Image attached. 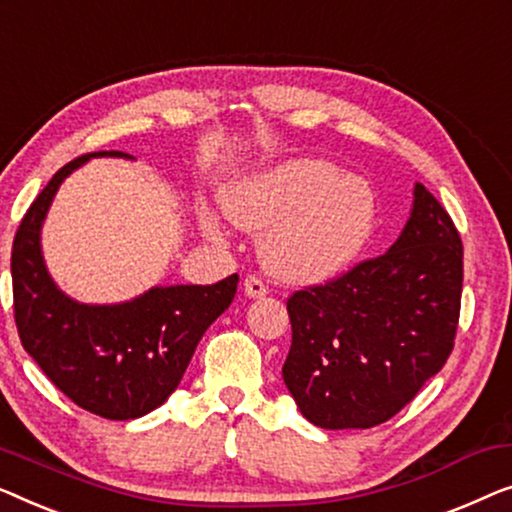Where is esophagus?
<instances>
[{"label":"esophagus","mask_w":512,"mask_h":512,"mask_svg":"<svg viewBox=\"0 0 512 512\" xmlns=\"http://www.w3.org/2000/svg\"><path fill=\"white\" fill-rule=\"evenodd\" d=\"M243 292H246V297L250 299H262L266 297V292H269V287L255 276H246V280H243Z\"/></svg>","instance_id":"34e87169"}]
</instances>
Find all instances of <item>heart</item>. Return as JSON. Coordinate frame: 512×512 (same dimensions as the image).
Masks as SVG:
<instances>
[{"instance_id": "heart-1", "label": "heart", "mask_w": 512, "mask_h": 512, "mask_svg": "<svg viewBox=\"0 0 512 512\" xmlns=\"http://www.w3.org/2000/svg\"><path fill=\"white\" fill-rule=\"evenodd\" d=\"M227 218L262 232L259 257L285 283H320L341 273L369 241L376 197L362 176L299 157L280 162L222 192ZM218 232L213 213L201 215Z\"/></svg>"}]
</instances>
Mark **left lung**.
Returning <instances> with one entry per match:
<instances>
[{
	"mask_svg": "<svg viewBox=\"0 0 512 512\" xmlns=\"http://www.w3.org/2000/svg\"><path fill=\"white\" fill-rule=\"evenodd\" d=\"M464 250L438 199L415 183L410 218L385 255L287 299L283 380L322 429H369L399 413L448 362Z\"/></svg>",
	"mask_w": 512,
	"mask_h": 512,
	"instance_id": "8db88e82",
	"label": "left lung"
}]
</instances>
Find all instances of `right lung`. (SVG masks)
I'll return each instance as SVG.
<instances>
[{
  "label": "right lung",
  "mask_w": 512,
  "mask_h": 512,
  "mask_svg": "<svg viewBox=\"0 0 512 512\" xmlns=\"http://www.w3.org/2000/svg\"><path fill=\"white\" fill-rule=\"evenodd\" d=\"M99 150L64 164L20 222L11 253L13 311L23 348L57 390L106 420H134L181 383L204 331L232 304L239 276L215 285H155L122 304H81L50 278L41 227L57 190Z\"/></svg>",
  "instance_id": "1"
}]
</instances>
